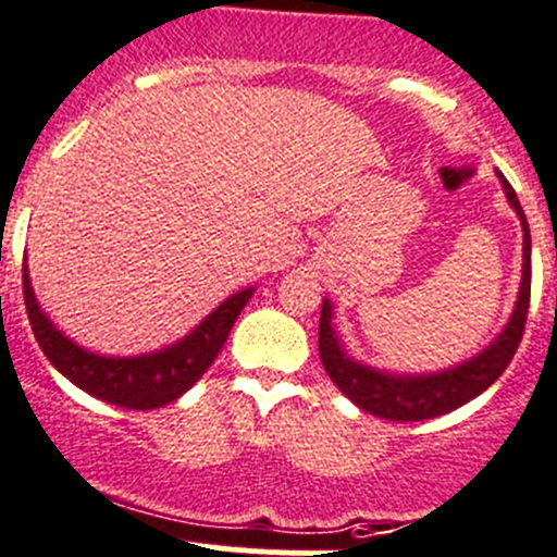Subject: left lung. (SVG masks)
I'll return each mask as SVG.
<instances>
[{
    "label": "left lung",
    "mask_w": 557,
    "mask_h": 557,
    "mask_svg": "<svg viewBox=\"0 0 557 557\" xmlns=\"http://www.w3.org/2000/svg\"><path fill=\"white\" fill-rule=\"evenodd\" d=\"M502 176V174H498ZM504 193H507L512 209L520 214L523 222V281H520L518 306H515L512 319L504 326L496 343H491L483 354L467 364H458L453 370L437 372V375H386L372 367L357 364L354 359L346 357V351L337 343L335 330H332V308L324 300L319 319V354L321 364H324L326 375L332 377L337 388L351 399L354 405L362 407L364 412H372L386 421H426V418H437L443 412L456 410V407L467 405L478 394H483L491 383L498 381L509 362H512L515 351H518L520 341L525 332V319H529V302H531V233L529 222H525L520 200L515 195L512 185L502 176Z\"/></svg>",
    "instance_id": "8db88e82"
}]
</instances>
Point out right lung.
I'll return each mask as SVG.
<instances>
[{"mask_svg":"<svg viewBox=\"0 0 557 557\" xmlns=\"http://www.w3.org/2000/svg\"><path fill=\"white\" fill-rule=\"evenodd\" d=\"M249 297L251 289L233 295L193 335H187L185 341L165 348V351L134 359H112L74 346L69 337L50 324L48 317L39 311L28 271L23 265V302H26L34 337H37L45 357L61 375L69 377L83 392H88L90 397L125 407V410H152V407H163L182 397L222 351Z\"/></svg>","mask_w":557,"mask_h":557,"instance_id":"right-lung-1","label":"right lung"}]
</instances>
